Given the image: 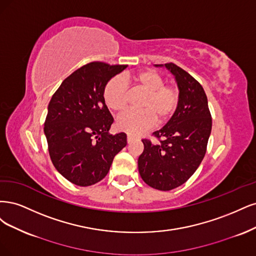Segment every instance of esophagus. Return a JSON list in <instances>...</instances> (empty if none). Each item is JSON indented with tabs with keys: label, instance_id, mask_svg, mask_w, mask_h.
Listing matches in <instances>:
<instances>
[{
	"label": "esophagus",
	"instance_id": "1",
	"mask_svg": "<svg viewBox=\"0 0 256 256\" xmlns=\"http://www.w3.org/2000/svg\"><path fill=\"white\" fill-rule=\"evenodd\" d=\"M134 139H136V137L135 136H133V135H130V134H128V137H126V140H128V142H133Z\"/></svg>",
	"mask_w": 256,
	"mask_h": 256
}]
</instances>
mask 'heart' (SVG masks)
Masks as SVG:
<instances>
[{
  "label": "heart",
  "mask_w": 256,
  "mask_h": 256,
  "mask_svg": "<svg viewBox=\"0 0 256 256\" xmlns=\"http://www.w3.org/2000/svg\"><path fill=\"white\" fill-rule=\"evenodd\" d=\"M128 83L137 92L144 94L139 101L138 110H126L118 117L116 126L119 130L138 134L150 128L154 123L164 124L176 114L180 104V89L173 84H166L160 73L146 69L128 74L126 80L120 76L112 78L103 90V98L110 110L120 112L126 108L130 101Z\"/></svg>",
  "instance_id": "b5f03b06"
}]
</instances>
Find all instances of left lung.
<instances>
[{"label":"left lung","instance_id":"obj_1","mask_svg":"<svg viewBox=\"0 0 256 256\" xmlns=\"http://www.w3.org/2000/svg\"><path fill=\"white\" fill-rule=\"evenodd\" d=\"M164 66L178 82L180 104L167 124L152 134L158 142L142 139L138 169L144 183L167 192L187 182L200 166L210 135L212 114L199 82L176 64Z\"/></svg>","mask_w":256,"mask_h":256}]
</instances>
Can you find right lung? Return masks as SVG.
Listing matches in <instances>:
<instances>
[{
  "label": "right lung",
  "mask_w": 256,
  "mask_h": 256,
  "mask_svg": "<svg viewBox=\"0 0 256 256\" xmlns=\"http://www.w3.org/2000/svg\"><path fill=\"white\" fill-rule=\"evenodd\" d=\"M126 64L88 62L64 78L48 107L44 134L56 170L78 186L106 176L114 158L126 146V133H108L114 118L103 90Z\"/></svg>",
  "instance_id": "1"
}]
</instances>
